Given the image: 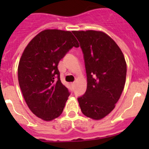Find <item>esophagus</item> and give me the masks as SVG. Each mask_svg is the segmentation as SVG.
I'll use <instances>...</instances> for the list:
<instances>
[{"label": "esophagus", "mask_w": 149, "mask_h": 149, "mask_svg": "<svg viewBox=\"0 0 149 149\" xmlns=\"http://www.w3.org/2000/svg\"><path fill=\"white\" fill-rule=\"evenodd\" d=\"M70 86H71V88H74V87H75V83H71L70 84Z\"/></svg>", "instance_id": "esophagus-1"}]
</instances>
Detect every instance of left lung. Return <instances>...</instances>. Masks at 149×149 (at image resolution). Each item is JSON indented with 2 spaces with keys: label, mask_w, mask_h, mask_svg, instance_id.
Here are the masks:
<instances>
[{
  "label": "left lung",
  "mask_w": 149,
  "mask_h": 149,
  "mask_svg": "<svg viewBox=\"0 0 149 149\" xmlns=\"http://www.w3.org/2000/svg\"><path fill=\"white\" fill-rule=\"evenodd\" d=\"M84 54L87 88L78 98L84 115L100 120L112 112L124 88L127 66L115 42L102 31H73Z\"/></svg>",
  "instance_id": "left-lung-1"
}]
</instances>
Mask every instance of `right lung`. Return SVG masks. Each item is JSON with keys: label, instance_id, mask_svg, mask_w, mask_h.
Masks as SVG:
<instances>
[{"label": "right lung", "instance_id": "add662e5", "mask_svg": "<svg viewBox=\"0 0 149 149\" xmlns=\"http://www.w3.org/2000/svg\"><path fill=\"white\" fill-rule=\"evenodd\" d=\"M73 47L79 45L70 31L46 29L31 40L21 57L19 86L30 110L44 120L59 117L70 95L58 65Z\"/></svg>", "mask_w": 149, "mask_h": 149}]
</instances>
